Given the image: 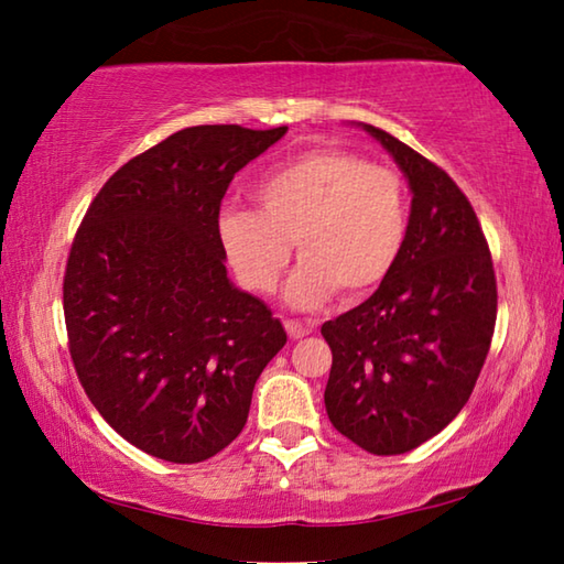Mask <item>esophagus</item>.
Listing matches in <instances>:
<instances>
[{
	"mask_svg": "<svg viewBox=\"0 0 564 564\" xmlns=\"http://www.w3.org/2000/svg\"><path fill=\"white\" fill-rule=\"evenodd\" d=\"M283 326H285V333H289V336L293 338V340H299V338H305V336H308V328H305L303 326V323L301 321H285L283 323Z\"/></svg>",
	"mask_w": 564,
	"mask_h": 564,
	"instance_id": "1",
	"label": "esophagus"
}]
</instances>
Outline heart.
<instances>
[{"instance_id": "obj_1", "label": "heart", "mask_w": 564, "mask_h": 564, "mask_svg": "<svg viewBox=\"0 0 564 564\" xmlns=\"http://www.w3.org/2000/svg\"><path fill=\"white\" fill-rule=\"evenodd\" d=\"M256 208L228 206L218 241L248 291L271 293L299 248L285 285L293 308H318L340 291L356 303L395 271L408 241V191L398 171L352 151L323 147L271 169Z\"/></svg>"}]
</instances>
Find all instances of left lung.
<instances>
[{"mask_svg": "<svg viewBox=\"0 0 564 564\" xmlns=\"http://www.w3.org/2000/svg\"><path fill=\"white\" fill-rule=\"evenodd\" d=\"M362 129L413 191L408 241L368 301L323 323L333 352L323 398L340 435L373 455H400L441 433L470 398L498 318V283L455 181L388 131Z\"/></svg>", "mask_w": 564, "mask_h": 564, "instance_id": "obj_1", "label": "left lung"}]
</instances>
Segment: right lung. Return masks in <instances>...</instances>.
I'll list each match as a JSON object with an SVG mask.
<instances>
[{"instance_id": "add662e5", "label": "right lung", "mask_w": 564, "mask_h": 564, "mask_svg": "<svg viewBox=\"0 0 564 564\" xmlns=\"http://www.w3.org/2000/svg\"><path fill=\"white\" fill-rule=\"evenodd\" d=\"M289 127H188L127 161L94 198L64 273L84 393L123 441L202 463L243 431L253 386L285 346L269 305L226 275L228 184Z\"/></svg>"}]
</instances>
